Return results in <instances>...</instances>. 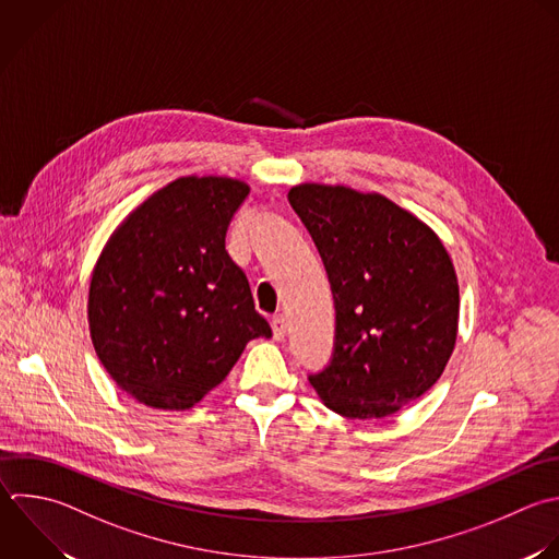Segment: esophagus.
<instances>
[{
  "label": "esophagus",
  "mask_w": 559,
  "mask_h": 559,
  "mask_svg": "<svg viewBox=\"0 0 559 559\" xmlns=\"http://www.w3.org/2000/svg\"><path fill=\"white\" fill-rule=\"evenodd\" d=\"M271 328H273V336H275L277 341H282V338L286 336V330H288L286 317H284V314H275L273 321H271Z\"/></svg>",
  "instance_id": "esophagus-1"
}]
</instances>
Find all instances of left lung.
I'll return each mask as SVG.
<instances>
[{
	"mask_svg": "<svg viewBox=\"0 0 559 559\" xmlns=\"http://www.w3.org/2000/svg\"><path fill=\"white\" fill-rule=\"evenodd\" d=\"M288 201L319 249L336 308L332 360L308 380L343 417H389L424 395L452 356V260L426 223L382 194L301 183Z\"/></svg>",
	"mask_w": 559,
	"mask_h": 559,
	"instance_id": "obj_1",
	"label": "left lung"
}]
</instances>
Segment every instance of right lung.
Instances as JSON below:
<instances>
[{
    "mask_svg": "<svg viewBox=\"0 0 559 559\" xmlns=\"http://www.w3.org/2000/svg\"><path fill=\"white\" fill-rule=\"evenodd\" d=\"M249 194L229 177H181L133 210L90 286L94 349L140 404L186 411L218 386L245 345L271 336L249 280L225 251Z\"/></svg>",
    "mask_w": 559,
    "mask_h": 559,
    "instance_id": "add662e5",
    "label": "right lung"
}]
</instances>
